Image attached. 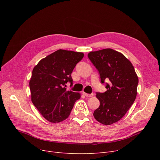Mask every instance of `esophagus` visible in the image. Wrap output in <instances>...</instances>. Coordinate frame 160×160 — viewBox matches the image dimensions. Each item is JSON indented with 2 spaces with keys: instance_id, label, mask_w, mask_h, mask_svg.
I'll list each match as a JSON object with an SVG mask.
<instances>
[{
  "instance_id": "1",
  "label": "esophagus",
  "mask_w": 160,
  "mask_h": 160,
  "mask_svg": "<svg viewBox=\"0 0 160 160\" xmlns=\"http://www.w3.org/2000/svg\"><path fill=\"white\" fill-rule=\"evenodd\" d=\"M83 95H85V96L87 97H91L93 96V93H92V94H88V93H84V92H83Z\"/></svg>"
}]
</instances>
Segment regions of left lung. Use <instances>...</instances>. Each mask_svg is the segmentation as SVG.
I'll return each mask as SVG.
<instances>
[{
    "label": "left lung",
    "mask_w": 160,
    "mask_h": 160,
    "mask_svg": "<svg viewBox=\"0 0 160 160\" xmlns=\"http://www.w3.org/2000/svg\"><path fill=\"white\" fill-rule=\"evenodd\" d=\"M88 58L98 71L106 91L97 93L100 106L93 113L104 125L119 121L133 104L137 95L138 77L132 63L122 54L112 48L90 52Z\"/></svg>",
    "instance_id": "obj_1"
}]
</instances>
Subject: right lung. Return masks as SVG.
Segmentation results:
<instances>
[{"label": "right lung", "instance_id": "obj_1", "mask_svg": "<svg viewBox=\"0 0 160 160\" xmlns=\"http://www.w3.org/2000/svg\"><path fill=\"white\" fill-rule=\"evenodd\" d=\"M83 57L82 52L60 49L43 58L34 67L29 82L32 102L48 121L65 120L71 113L79 93L67 91L72 83L71 73Z\"/></svg>", "mask_w": 160, "mask_h": 160}]
</instances>
